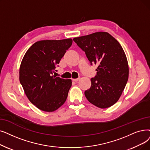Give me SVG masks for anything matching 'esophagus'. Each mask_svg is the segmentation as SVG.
Returning a JSON list of instances; mask_svg holds the SVG:
<instances>
[{"instance_id": "34e87169", "label": "esophagus", "mask_w": 150, "mask_h": 150, "mask_svg": "<svg viewBox=\"0 0 150 150\" xmlns=\"http://www.w3.org/2000/svg\"><path fill=\"white\" fill-rule=\"evenodd\" d=\"M80 80V79H72V81H75V82H76V81H79Z\"/></svg>"}]
</instances>
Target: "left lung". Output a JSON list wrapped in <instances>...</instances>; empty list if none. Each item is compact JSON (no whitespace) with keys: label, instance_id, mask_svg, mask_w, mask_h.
Listing matches in <instances>:
<instances>
[{"label":"left lung","instance_id":"obj_1","mask_svg":"<svg viewBox=\"0 0 150 150\" xmlns=\"http://www.w3.org/2000/svg\"><path fill=\"white\" fill-rule=\"evenodd\" d=\"M73 40L85 52L91 64L98 66L97 75L91 79V88L84 92L86 99L100 108L112 106L119 100L129 77L127 59L121 45L106 32Z\"/></svg>","mask_w":150,"mask_h":150}]
</instances>
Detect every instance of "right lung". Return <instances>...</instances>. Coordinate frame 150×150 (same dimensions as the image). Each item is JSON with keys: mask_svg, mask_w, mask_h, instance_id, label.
<instances>
[{"mask_svg": "<svg viewBox=\"0 0 150 150\" xmlns=\"http://www.w3.org/2000/svg\"><path fill=\"white\" fill-rule=\"evenodd\" d=\"M72 44V39L40 40L25 53L19 67V81L29 101L42 111L54 112L66 102L70 79L53 75Z\"/></svg>", "mask_w": 150, "mask_h": 150, "instance_id": "1", "label": "right lung"}]
</instances>
